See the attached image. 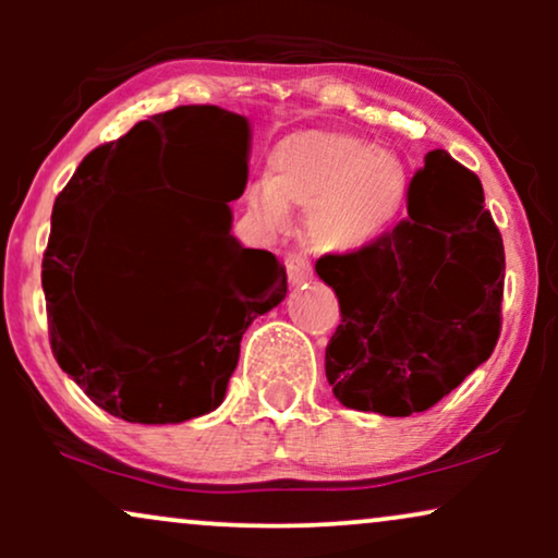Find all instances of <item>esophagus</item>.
I'll use <instances>...</instances> for the list:
<instances>
[{
	"label": "esophagus",
	"instance_id": "34e87169",
	"mask_svg": "<svg viewBox=\"0 0 558 558\" xmlns=\"http://www.w3.org/2000/svg\"><path fill=\"white\" fill-rule=\"evenodd\" d=\"M286 272H288V283H291V286H299V283H304V280L312 278L310 262L301 257V254H288V257H286Z\"/></svg>",
	"mask_w": 558,
	"mask_h": 558
}]
</instances>
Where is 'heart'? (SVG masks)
Segmentation results:
<instances>
[{
	"label": "heart",
	"mask_w": 558,
	"mask_h": 558,
	"mask_svg": "<svg viewBox=\"0 0 558 558\" xmlns=\"http://www.w3.org/2000/svg\"><path fill=\"white\" fill-rule=\"evenodd\" d=\"M407 162L349 133L306 131L272 149L267 181L243 191V215L259 235L288 228L306 209V235L319 252L360 254L393 233L409 202Z\"/></svg>",
	"instance_id": "heart-1"
}]
</instances>
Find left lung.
I'll use <instances>...</instances> for the list:
<instances>
[{
    "label": "left lung",
    "mask_w": 558,
    "mask_h": 558,
    "mask_svg": "<svg viewBox=\"0 0 558 558\" xmlns=\"http://www.w3.org/2000/svg\"><path fill=\"white\" fill-rule=\"evenodd\" d=\"M341 325L325 349L336 399L356 412L409 417L451 393L501 332L504 241L475 172L425 155L409 217L360 254H325Z\"/></svg>",
    "instance_id": "obj_1"
}]
</instances>
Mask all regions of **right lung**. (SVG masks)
Instances as JSON below:
<instances>
[{
  "label": "right lung",
  "instance_id": "obj_1",
  "mask_svg": "<svg viewBox=\"0 0 558 558\" xmlns=\"http://www.w3.org/2000/svg\"><path fill=\"white\" fill-rule=\"evenodd\" d=\"M248 149L252 125L243 114L175 107L83 157L57 196L41 265L54 360L112 417L178 425L215 412L243 332L286 299V267L265 248H243L230 235L228 204L208 198L243 194ZM131 190L190 196L166 205L138 260L124 257L130 240L113 222V194ZM125 266L171 293L175 318L124 312Z\"/></svg>",
  "mask_w": 558,
  "mask_h": 558
}]
</instances>
